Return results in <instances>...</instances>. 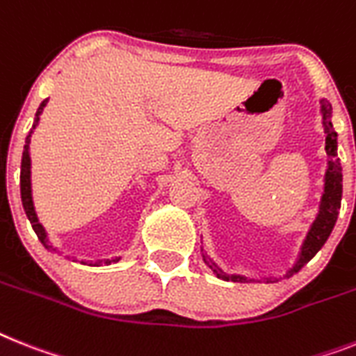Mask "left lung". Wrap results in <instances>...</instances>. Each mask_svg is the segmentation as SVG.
<instances>
[{
	"label": "left lung",
	"instance_id": "1",
	"mask_svg": "<svg viewBox=\"0 0 356 356\" xmlns=\"http://www.w3.org/2000/svg\"><path fill=\"white\" fill-rule=\"evenodd\" d=\"M320 116H322V127H324L325 134V154H327V169L324 175V193L320 196L318 204V213H316L313 224L307 229L304 242L300 245L298 257H296L295 264L289 267L284 275V278H289L291 275H295L309 262L311 258L315 257L316 252L322 249L325 240L330 238L331 231H333L337 218H339L340 211V202H342V165H340V158H337V149H339V140H337V132L331 123V104L325 98L320 99ZM202 258L204 262L209 266L211 271L222 280H231V282H254V278L243 277V275H229L224 269H220L216 264L207 257V252L202 249ZM264 282H278L275 277H264L260 278Z\"/></svg>",
	"mask_w": 356,
	"mask_h": 356
}]
</instances>
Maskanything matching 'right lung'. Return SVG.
Instances as JSON below:
<instances>
[{"mask_svg":"<svg viewBox=\"0 0 356 356\" xmlns=\"http://www.w3.org/2000/svg\"><path fill=\"white\" fill-rule=\"evenodd\" d=\"M47 102L49 99H43L41 105L38 107L36 111V118H34V123H32V129L29 132V136L25 140V147H23V158H22V176H19V184H22V202H23V209H25L26 218L31 220L32 229H34V233L38 234L40 238V242L45 245L47 249H51V251H56V248H52L51 242H49V233L45 231V227L40 224V218H38L36 214V207H34V200H32V178H31V138L34 129L38 127V123H40V116L43 114V108L47 107ZM122 260V257H113V258H104V260H96V262H90L89 266H102V264H114ZM81 264H87L85 260H81Z\"/></svg>","mask_w":356,"mask_h":356,"instance_id":"add662e5","label":"right lung"}]
</instances>
